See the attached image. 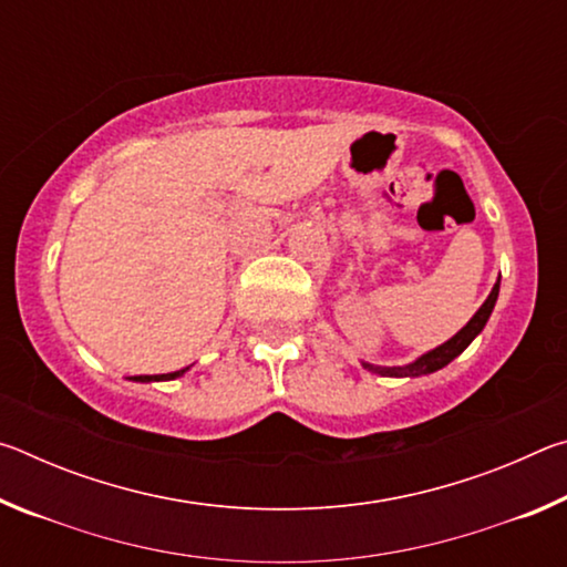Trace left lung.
<instances>
[{
    "label": "left lung",
    "mask_w": 567,
    "mask_h": 567,
    "mask_svg": "<svg viewBox=\"0 0 567 567\" xmlns=\"http://www.w3.org/2000/svg\"><path fill=\"white\" fill-rule=\"evenodd\" d=\"M497 292H501V277H497V282L493 285V290H491V295H487V300L480 305V310L467 320L465 328L455 332L447 342L437 344L435 350H427L425 354H420V358H415L412 362L395 364V368H382V364H370V362H362V368L375 372V375H382V378H420V375H430V372L443 370L445 364L453 362L457 354L463 352L467 344L477 338L480 332H483V328L493 315V307L497 302Z\"/></svg>",
    "instance_id": "left-lung-1"
}]
</instances>
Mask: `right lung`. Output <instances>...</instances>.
<instances>
[{
	"label": "right lung",
	"mask_w": 567,
	"mask_h": 567,
	"mask_svg": "<svg viewBox=\"0 0 567 567\" xmlns=\"http://www.w3.org/2000/svg\"><path fill=\"white\" fill-rule=\"evenodd\" d=\"M189 368H182V370H175V372H167V375H134V378H127L132 382H165V380H177L185 375Z\"/></svg>",
	"instance_id": "obj_1"
}]
</instances>
